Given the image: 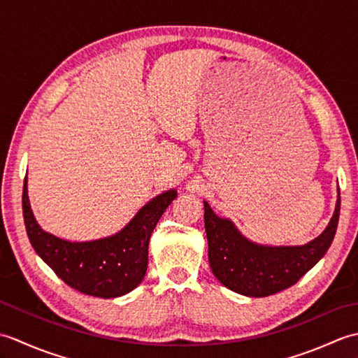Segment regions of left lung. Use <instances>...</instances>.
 <instances>
[{"mask_svg":"<svg viewBox=\"0 0 358 358\" xmlns=\"http://www.w3.org/2000/svg\"><path fill=\"white\" fill-rule=\"evenodd\" d=\"M204 204V229L212 273L231 291L246 296H268L295 285L328 252L340 217V189L336 210L326 229L301 246H264L250 241L229 218L218 217Z\"/></svg>","mask_w":358,"mask_h":358,"instance_id":"1","label":"left lung"}]
</instances>
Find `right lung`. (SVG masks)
I'll list each match as a JSON object with an SVG mask.
<instances>
[{"label": "right lung", "mask_w": 358, "mask_h": 358, "mask_svg": "<svg viewBox=\"0 0 358 358\" xmlns=\"http://www.w3.org/2000/svg\"><path fill=\"white\" fill-rule=\"evenodd\" d=\"M177 199L169 189L148 201L123 229L92 241H69L45 232L36 223L27 195V175L22 186V217L30 245L43 262L77 291L115 299L138 286L148 269L150 234L167 206Z\"/></svg>", "instance_id": "add662e5"}]
</instances>
